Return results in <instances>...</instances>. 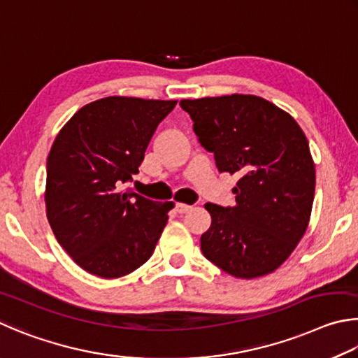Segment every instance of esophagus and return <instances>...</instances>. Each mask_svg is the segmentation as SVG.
<instances>
[{
    "mask_svg": "<svg viewBox=\"0 0 358 358\" xmlns=\"http://www.w3.org/2000/svg\"><path fill=\"white\" fill-rule=\"evenodd\" d=\"M176 210H178V214H185V212L190 210V206L184 203H178L176 204Z\"/></svg>",
    "mask_w": 358,
    "mask_h": 358,
    "instance_id": "34e87169",
    "label": "esophagus"
}]
</instances>
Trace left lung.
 Returning a JSON list of instances; mask_svg holds the SVG:
<instances>
[{
	"instance_id": "obj_1",
	"label": "left lung",
	"mask_w": 358,
	"mask_h": 358,
	"mask_svg": "<svg viewBox=\"0 0 358 358\" xmlns=\"http://www.w3.org/2000/svg\"><path fill=\"white\" fill-rule=\"evenodd\" d=\"M220 173L239 176L236 206L206 203L203 255L236 278L273 272L308 227L316 171L308 140L291 115L258 96L180 100Z\"/></svg>"
}]
</instances>
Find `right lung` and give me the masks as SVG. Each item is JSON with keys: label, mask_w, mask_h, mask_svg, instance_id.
Instances as JSON below:
<instances>
[{"label": "right lung", "mask_w": 358, "mask_h": 358, "mask_svg": "<svg viewBox=\"0 0 358 358\" xmlns=\"http://www.w3.org/2000/svg\"><path fill=\"white\" fill-rule=\"evenodd\" d=\"M176 103L99 99L55 138L47 159V218L59 245L86 272L119 278L152 256L173 203L150 201L125 184Z\"/></svg>", "instance_id": "add662e5"}]
</instances>
